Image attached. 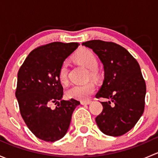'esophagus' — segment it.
I'll list each match as a JSON object with an SVG mask.
<instances>
[{
    "label": "esophagus",
    "instance_id": "esophagus-1",
    "mask_svg": "<svg viewBox=\"0 0 158 158\" xmlns=\"http://www.w3.org/2000/svg\"><path fill=\"white\" fill-rule=\"evenodd\" d=\"M80 103L82 105H89L91 103V101H89V100L88 101H81Z\"/></svg>",
    "mask_w": 158,
    "mask_h": 158
}]
</instances>
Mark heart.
<instances>
[{
	"label": "heart",
	"mask_w": 158,
	"mask_h": 158,
	"mask_svg": "<svg viewBox=\"0 0 158 158\" xmlns=\"http://www.w3.org/2000/svg\"><path fill=\"white\" fill-rule=\"evenodd\" d=\"M76 61L89 69V75L92 79H96L98 76L97 68L98 63L96 56L92 51L88 49H81L75 56ZM68 63L66 62L62 63L59 70V79L62 84H66L68 82ZM95 88L92 83H87L84 85H73L67 89L66 94L69 98H74L76 100L88 99L94 93Z\"/></svg>",
	"instance_id": "1"
}]
</instances>
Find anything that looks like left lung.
<instances>
[{
  "instance_id": "8db88e82",
  "label": "left lung",
  "mask_w": 158,
  "mask_h": 158,
  "mask_svg": "<svg viewBox=\"0 0 158 158\" xmlns=\"http://www.w3.org/2000/svg\"><path fill=\"white\" fill-rule=\"evenodd\" d=\"M82 45L92 49L104 67V80L95 97L109 101L101 102L103 110L95 118L97 125L105 135L121 136L136 125L144 112L146 85L139 64L114 43L94 40Z\"/></svg>"
}]
</instances>
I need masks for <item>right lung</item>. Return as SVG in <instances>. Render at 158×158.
I'll use <instances>...</instances> for the list:
<instances>
[{"label":"right lung","mask_w":158,"mask_h":158,"mask_svg":"<svg viewBox=\"0 0 158 158\" xmlns=\"http://www.w3.org/2000/svg\"><path fill=\"white\" fill-rule=\"evenodd\" d=\"M79 44L54 42L33 49L17 73L15 95L22 118L33 135L53 142L64 137L72 114L80 104L76 99L63 100V88L59 79L62 63ZM52 103L57 104L51 109Z\"/></svg>","instance_id":"right-lung-1"}]
</instances>
